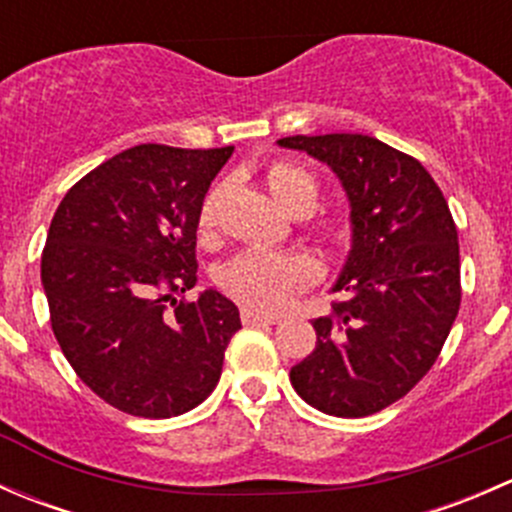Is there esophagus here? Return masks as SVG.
I'll use <instances>...</instances> for the list:
<instances>
[{"instance_id": "esophagus-1", "label": "esophagus", "mask_w": 512, "mask_h": 512, "mask_svg": "<svg viewBox=\"0 0 512 512\" xmlns=\"http://www.w3.org/2000/svg\"><path fill=\"white\" fill-rule=\"evenodd\" d=\"M242 322L247 327H257V324H277L280 317H275V314H262L257 309H242Z\"/></svg>"}]
</instances>
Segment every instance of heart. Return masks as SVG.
Returning <instances> with one entry per match:
<instances>
[{
	"label": "heart",
	"instance_id": "1",
	"mask_svg": "<svg viewBox=\"0 0 512 512\" xmlns=\"http://www.w3.org/2000/svg\"><path fill=\"white\" fill-rule=\"evenodd\" d=\"M265 185L272 198L287 208L289 213H309L317 203V183L307 170L292 163H272L265 170ZM200 232H210L215 225V193L200 205ZM319 230L332 240L344 235V227L337 220H324ZM317 277L314 262L299 252H272L247 250L230 260L220 272V285L232 297L252 309L277 312L285 309L302 289H307Z\"/></svg>",
	"mask_w": 512,
	"mask_h": 512
}]
</instances>
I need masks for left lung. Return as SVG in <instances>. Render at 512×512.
<instances>
[{"mask_svg":"<svg viewBox=\"0 0 512 512\" xmlns=\"http://www.w3.org/2000/svg\"><path fill=\"white\" fill-rule=\"evenodd\" d=\"M277 146L322 160L349 200L352 250L314 319L317 347L289 371L322 414L361 418L409 394L441 354L461 307L458 232L416 158L361 133L289 136Z\"/></svg>","mask_w":512,"mask_h":512,"instance_id":"left-lung-1","label":"left lung"}]
</instances>
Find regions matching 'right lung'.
Returning a JSON list of instances; mask_svg holds the SVG:
<instances>
[{
    "label": "right lung",
    "instance_id": "right-lung-1",
    "mask_svg": "<svg viewBox=\"0 0 512 512\" xmlns=\"http://www.w3.org/2000/svg\"><path fill=\"white\" fill-rule=\"evenodd\" d=\"M235 148L143 146L64 195L41 255L51 329L76 376L123 414L170 418L203 404L242 327L235 302L198 282L200 205ZM171 302L173 310L167 309Z\"/></svg>",
    "mask_w": 512,
    "mask_h": 512
}]
</instances>
